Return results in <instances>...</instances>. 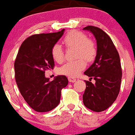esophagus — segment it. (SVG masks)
<instances>
[{
    "label": "esophagus",
    "mask_w": 135,
    "mask_h": 135,
    "mask_svg": "<svg viewBox=\"0 0 135 135\" xmlns=\"http://www.w3.org/2000/svg\"><path fill=\"white\" fill-rule=\"evenodd\" d=\"M68 80L70 83H75V82H76V79L73 78H70V77H69Z\"/></svg>",
    "instance_id": "34e87169"
}]
</instances>
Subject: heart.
<instances>
[{
  "label": "heart",
  "instance_id": "b5f03b06",
  "mask_svg": "<svg viewBox=\"0 0 135 135\" xmlns=\"http://www.w3.org/2000/svg\"><path fill=\"white\" fill-rule=\"evenodd\" d=\"M63 43L68 47H76V57L80 58L62 65L58 69V73L70 78L76 77L85 68L86 62L84 59L88 62L95 59L97 54L96 45L93 40L88 39L84 33L78 30H73L68 33L63 38ZM51 54L53 60L57 62L60 63L63 61L64 52L60 44L53 45Z\"/></svg>",
  "mask_w": 135,
  "mask_h": 135
}]
</instances>
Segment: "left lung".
<instances>
[{
  "instance_id": "left-lung-1",
  "label": "left lung",
  "mask_w": 135,
  "mask_h": 135,
  "mask_svg": "<svg viewBox=\"0 0 135 135\" xmlns=\"http://www.w3.org/2000/svg\"><path fill=\"white\" fill-rule=\"evenodd\" d=\"M83 29L91 32L97 40L95 61L84 73L90 78L85 80L83 103L94 112H102L110 107L119 95L122 80L119 55L110 36L102 29L92 25ZM93 78L94 84L90 82Z\"/></svg>"
}]
</instances>
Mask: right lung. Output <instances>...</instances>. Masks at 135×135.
I'll list each match as a JSON object with an SVG mask.
<instances>
[{"mask_svg":"<svg viewBox=\"0 0 135 135\" xmlns=\"http://www.w3.org/2000/svg\"><path fill=\"white\" fill-rule=\"evenodd\" d=\"M64 30L31 35L18 50L14 63L16 83L25 102L36 112L55 108L60 101L62 89L68 84L65 75L57 76L52 81L45 77V71L54 67L51 50Z\"/></svg>","mask_w":135,"mask_h":135,"instance_id":"right-lung-1","label":"right lung"}]
</instances>
